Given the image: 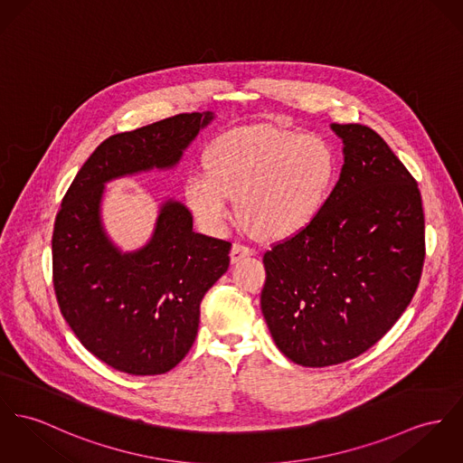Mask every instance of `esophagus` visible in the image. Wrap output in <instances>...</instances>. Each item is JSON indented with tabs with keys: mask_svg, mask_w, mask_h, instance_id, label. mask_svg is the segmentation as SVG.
<instances>
[{
	"mask_svg": "<svg viewBox=\"0 0 463 463\" xmlns=\"http://www.w3.org/2000/svg\"><path fill=\"white\" fill-rule=\"evenodd\" d=\"M250 255H253V250L245 247V245H241V243H234L232 249H231V262L236 264V262L247 259Z\"/></svg>",
	"mask_w": 463,
	"mask_h": 463,
	"instance_id": "1",
	"label": "esophagus"
}]
</instances>
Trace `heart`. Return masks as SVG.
Wrapping results in <instances>:
<instances>
[{
	"mask_svg": "<svg viewBox=\"0 0 463 463\" xmlns=\"http://www.w3.org/2000/svg\"><path fill=\"white\" fill-rule=\"evenodd\" d=\"M338 178L335 147L316 134L249 127L218 137L206 171H192L184 199L212 232L232 218L231 199L253 234L287 240L305 231L327 204Z\"/></svg>",
	"mask_w": 463,
	"mask_h": 463,
	"instance_id": "b5f03b06",
	"label": "heart"
}]
</instances>
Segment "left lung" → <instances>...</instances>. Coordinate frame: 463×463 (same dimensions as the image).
Masks as SVG:
<instances>
[{"label": "left lung", "mask_w": 463, "mask_h": 463, "mask_svg": "<svg viewBox=\"0 0 463 463\" xmlns=\"http://www.w3.org/2000/svg\"><path fill=\"white\" fill-rule=\"evenodd\" d=\"M329 127L344 165L327 204L262 259V316L301 366L338 364L377 344L409 307L425 260L418 183L372 128Z\"/></svg>", "instance_id": "left-lung-1"}]
</instances>
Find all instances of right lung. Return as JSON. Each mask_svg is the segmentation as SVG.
Instances as JSON below:
<instances>
[{"mask_svg": "<svg viewBox=\"0 0 463 463\" xmlns=\"http://www.w3.org/2000/svg\"><path fill=\"white\" fill-rule=\"evenodd\" d=\"M214 112L178 114L112 136L84 162L54 222L52 280L80 344L114 370L158 375L190 351L204 294L229 268L231 243L194 231L190 210L158 204L149 240L121 250L107 232V183L178 167Z\"/></svg>", "mask_w": 463, "mask_h": 463, "instance_id": "add662e5", "label": "right lung"}]
</instances>
